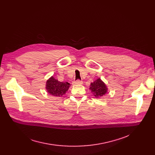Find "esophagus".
Returning <instances> with one entry per match:
<instances>
[{
  "label": "esophagus",
  "instance_id": "obj_1",
  "mask_svg": "<svg viewBox=\"0 0 155 155\" xmlns=\"http://www.w3.org/2000/svg\"><path fill=\"white\" fill-rule=\"evenodd\" d=\"M82 83H83V82L81 81H80V80H77V81H74V84H81Z\"/></svg>",
  "mask_w": 155,
  "mask_h": 155
}]
</instances>
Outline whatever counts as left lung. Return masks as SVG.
<instances>
[{"label":"left lung","mask_w":155,"mask_h":155,"mask_svg":"<svg viewBox=\"0 0 155 155\" xmlns=\"http://www.w3.org/2000/svg\"><path fill=\"white\" fill-rule=\"evenodd\" d=\"M90 90L95 97L98 99L105 96L108 92V87L107 85L101 79V78H99L91 83Z\"/></svg>","instance_id":"obj_1"}]
</instances>
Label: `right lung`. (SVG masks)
I'll list each match as a JSON object with an SVG mask.
<instances>
[{"mask_svg":"<svg viewBox=\"0 0 155 155\" xmlns=\"http://www.w3.org/2000/svg\"><path fill=\"white\" fill-rule=\"evenodd\" d=\"M45 88L47 91L53 96L61 97L69 90L71 84L68 82H61L51 76L47 80Z\"/></svg>","mask_w":155,"mask_h":155,"instance_id":"obj_1","label":"right lung"}]
</instances>
